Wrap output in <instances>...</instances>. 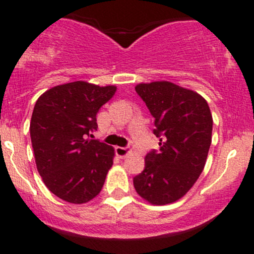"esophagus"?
Returning <instances> with one entry per match:
<instances>
[{
  "instance_id": "1",
  "label": "esophagus",
  "mask_w": 254,
  "mask_h": 254,
  "mask_svg": "<svg viewBox=\"0 0 254 254\" xmlns=\"http://www.w3.org/2000/svg\"><path fill=\"white\" fill-rule=\"evenodd\" d=\"M115 152H117L118 157L124 158L125 156H127V153H129V148H127V147H120V146H118V147H115Z\"/></svg>"
}]
</instances>
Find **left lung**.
<instances>
[{
    "label": "left lung",
    "mask_w": 254,
    "mask_h": 254,
    "mask_svg": "<svg viewBox=\"0 0 254 254\" xmlns=\"http://www.w3.org/2000/svg\"><path fill=\"white\" fill-rule=\"evenodd\" d=\"M155 118L160 150L145 157L134 178L136 193L152 205L175 203L186 195L205 167L211 145L212 115L196 92L168 81L135 86Z\"/></svg>",
    "instance_id": "obj_1"
}]
</instances>
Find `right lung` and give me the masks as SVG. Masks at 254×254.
I'll return each instance as SVG.
<instances>
[{"instance_id":"right-lung-1","label":"right lung","mask_w":254,"mask_h":254,"mask_svg":"<svg viewBox=\"0 0 254 254\" xmlns=\"http://www.w3.org/2000/svg\"><path fill=\"white\" fill-rule=\"evenodd\" d=\"M115 92V86L75 81L48 89L35 103L29 129L37 170L49 190L67 203H88L103 188L114 148L88 137L98 127L99 108Z\"/></svg>"}]
</instances>
